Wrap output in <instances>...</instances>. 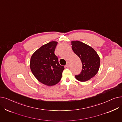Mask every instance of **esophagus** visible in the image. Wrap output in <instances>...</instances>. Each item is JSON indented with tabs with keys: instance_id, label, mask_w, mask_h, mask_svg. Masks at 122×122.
<instances>
[{
	"instance_id": "esophagus-1",
	"label": "esophagus",
	"mask_w": 122,
	"mask_h": 122,
	"mask_svg": "<svg viewBox=\"0 0 122 122\" xmlns=\"http://www.w3.org/2000/svg\"><path fill=\"white\" fill-rule=\"evenodd\" d=\"M69 63H68V62H67L65 66H66V67H69Z\"/></svg>"
}]
</instances>
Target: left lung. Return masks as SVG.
<instances>
[{"mask_svg":"<svg viewBox=\"0 0 122 122\" xmlns=\"http://www.w3.org/2000/svg\"><path fill=\"white\" fill-rule=\"evenodd\" d=\"M71 45L73 51L80 58L82 64V71L80 74L75 75V78L79 81H87L98 73L100 57L93 48L83 42L73 41Z\"/></svg>","mask_w":122,"mask_h":122,"instance_id":"1","label":"left lung"}]
</instances>
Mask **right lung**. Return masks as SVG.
I'll return each instance as SVG.
<instances>
[{"instance_id":"right-lung-1","label":"right lung","mask_w":122,"mask_h":122,"mask_svg":"<svg viewBox=\"0 0 122 122\" xmlns=\"http://www.w3.org/2000/svg\"><path fill=\"white\" fill-rule=\"evenodd\" d=\"M57 43L56 41H51L42 46L31 57L32 72L40 82L47 86H53L59 82L64 69L54 53Z\"/></svg>"}]
</instances>
